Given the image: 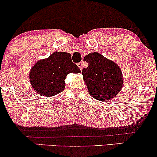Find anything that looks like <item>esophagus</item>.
<instances>
[{"label": "esophagus", "mask_w": 157, "mask_h": 157, "mask_svg": "<svg viewBox=\"0 0 157 157\" xmlns=\"http://www.w3.org/2000/svg\"><path fill=\"white\" fill-rule=\"evenodd\" d=\"M77 65H78L79 68H80V70H82V68H83V62H81V63H78V64H77Z\"/></svg>", "instance_id": "1"}]
</instances>
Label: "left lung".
Returning a JSON list of instances; mask_svg holds the SVG:
<instances>
[{"label": "left lung", "mask_w": 157, "mask_h": 157, "mask_svg": "<svg viewBox=\"0 0 157 157\" xmlns=\"http://www.w3.org/2000/svg\"><path fill=\"white\" fill-rule=\"evenodd\" d=\"M83 59L89 63V66L82 69V75L89 94L100 101L115 98L123 87V75L119 66L98 52L89 53Z\"/></svg>", "instance_id": "obj_1"}]
</instances>
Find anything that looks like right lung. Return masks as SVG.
Returning <instances> with one entry per match:
<instances>
[{
  "label": "right lung",
  "mask_w": 157,
  "mask_h": 157,
  "mask_svg": "<svg viewBox=\"0 0 157 157\" xmlns=\"http://www.w3.org/2000/svg\"><path fill=\"white\" fill-rule=\"evenodd\" d=\"M80 72L77 65L72 63L71 53L56 51L33 65L29 74V80L36 93L48 98L64 90L65 80L68 74Z\"/></svg>",
  "instance_id": "add662e5"
}]
</instances>
